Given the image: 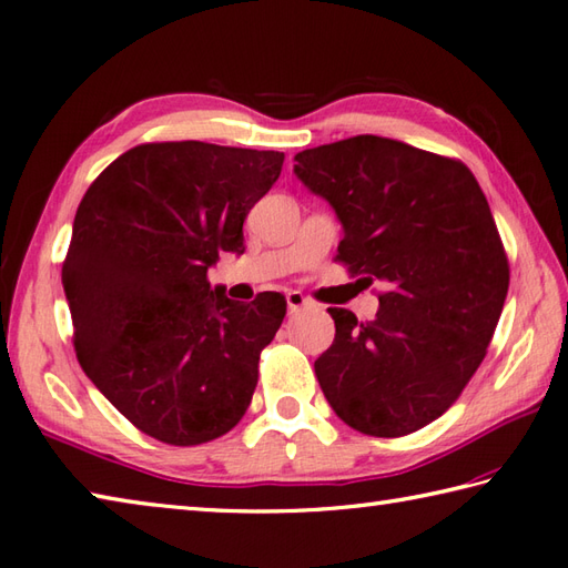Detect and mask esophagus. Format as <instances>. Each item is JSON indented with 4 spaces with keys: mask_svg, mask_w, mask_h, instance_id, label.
Here are the masks:
<instances>
[{
    "mask_svg": "<svg viewBox=\"0 0 568 568\" xmlns=\"http://www.w3.org/2000/svg\"><path fill=\"white\" fill-rule=\"evenodd\" d=\"M285 301H287V313H297V311H305V307H311L313 303L307 301V297L303 295V293H297V291H291L285 295Z\"/></svg>",
    "mask_w": 568,
    "mask_h": 568,
    "instance_id": "obj_1",
    "label": "esophagus"
}]
</instances>
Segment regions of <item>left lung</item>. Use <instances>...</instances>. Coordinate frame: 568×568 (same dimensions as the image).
I'll return each instance as SVG.
<instances>
[{"label":"left lung","instance_id":"obj_1","mask_svg":"<svg viewBox=\"0 0 568 568\" xmlns=\"http://www.w3.org/2000/svg\"><path fill=\"white\" fill-rule=\"evenodd\" d=\"M293 171L343 223L337 261L385 285L369 323L327 307L317 383L345 425L405 437L455 405L499 323L509 261L489 203L462 161L369 133L301 151Z\"/></svg>","mask_w":568,"mask_h":568}]
</instances>
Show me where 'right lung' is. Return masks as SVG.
<instances>
[{
  "label": "right lung",
  "mask_w": 568,
  "mask_h": 568,
  "mask_svg": "<svg viewBox=\"0 0 568 568\" xmlns=\"http://www.w3.org/2000/svg\"><path fill=\"white\" fill-rule=\"evenodd\" d=\"M281 151L141 143L81 199L61 283L87 377L143 435L176 447L239 425L257 359L285 317L281 293L235 303L211 287L219 253L283 169Z\"/></svg>",
  "instance_id": "obj_1"
}]
</instances>
